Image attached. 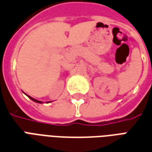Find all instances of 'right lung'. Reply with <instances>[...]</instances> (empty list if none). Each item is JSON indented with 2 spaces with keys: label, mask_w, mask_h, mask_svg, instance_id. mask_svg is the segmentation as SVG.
<instances>
[{
  "label": "right lung",
  "mask_w": 152,
  "mask_h": 152,
  "mask_svg": "<svg viewBox=\"0 0 152 152\" xmlns=\"http://www.w3.org/2000/svg\"><path fill=\"white\" fill-rule=\"evenodd\" d=\"M28 96V97H29L30 99H32V100H33V101L36 102V103H42V102H41V101H39V100H37V99H34V98H32V97H31V96ZM47 103H48V102H47Z\"/></svg>",
  "instance_id": "right-lung-1"
}]
</instances>
